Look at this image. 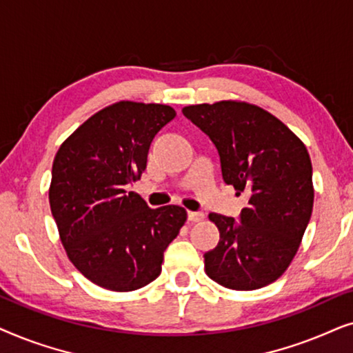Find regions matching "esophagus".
<instances>
[{
	"instance_id": "1",
	"label": "esophagus",
	"mask_w": 353,
	"mask_h": 353,
	"mask_svg": "<svg viewBox=\"0 0 353 353\" xmlns=\"http://www.w3.org/2000/svg\"><path fill=\"white\" fill-rule=\"evenodd\" d=\"M202 219H204L202 212H188V220L190 221H201Z\"/></svg>"
}]
</instances>
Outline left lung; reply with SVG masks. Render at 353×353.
Listing matches in <instances>:
<instances>
[{"mask_svg": "<svg viewBox=\"0 0 353 353\" xmlns=\"http://www.w3.org/2000/svg\"><path fill=\"white\" fill-rule=\"evenodd\" d=\"M215 144L221 175L248 207L210 214L220 231L204 254L205 273L221 286L254 291L276 281L296 255L313 209L312 162L303 143L267 110L238 101L183 108Z\"/></svg>", "mask_w": 353, "mask_h": 353, "instance_id": "8db88e82", "label": "left lung"}]
</instances>
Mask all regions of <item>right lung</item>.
<instances>
[{
  "label": "right lung",
  "instance_id": "right-lung-1",
  "mask_svg": "<svg viewBox=\"0 0 353 353\" xmlns=\"http://www.w3.org/2000/svg\"><path fill=\"white\" fill-rule=\"evenodd\" d=\"M175 115L170 105L120 101L80 125L52 162L50 205L65 252L109 291L154 281L186 221L183 207L149 209L127 191L146 170L154 137Z\"/></svg>",
  "mask_w": 353,
  "mask_h": 353
}]
</instances>
